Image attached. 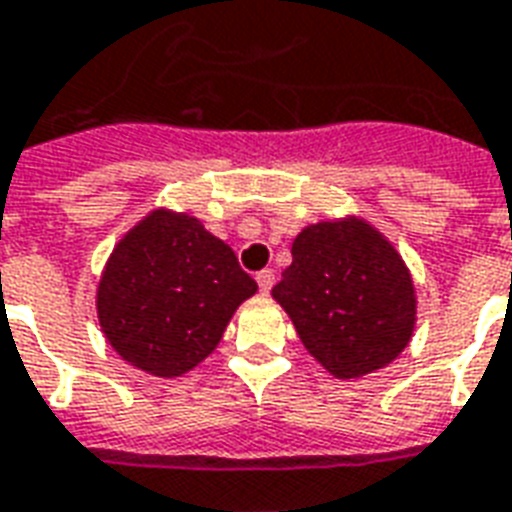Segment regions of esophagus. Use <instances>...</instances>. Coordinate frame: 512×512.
Masks as SVG:
<instances>
[{"instance_id": "esophagus-1", "label": "esophagus", "mask_w": 512, "mask_h": 512, "mask_svg": "<svg viewBox=\"0 0 512 512\" xmlns=\"http://www.w3.org/2000/svg\"><path fill=\"white\" fill-rule=\"evenodd\" d=\"M257 287L263 290V293H268L271 287H274V271L271 268H263V271H257Z\"/></svg>"}]
</instances>
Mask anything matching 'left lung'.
I'll return each mask as SVG.
<instances>
[{
	"label": "left lung",
	"instance_id": "left-lung-1",
	"mask_svg": "<svg viewBox=\"0 0 512 512\" xmlns=\"http://www.w3.org/2000/svg\"><path fill=\"white\" fill-rule=\"evenodd\" d=\"M301 342L339 380L377 372L410 344L415 287L399 252L361 219L317 222L271 290Z\"/></svg>",
	"mask_w": 512,
	"mask_h": 512
}]
</instances>
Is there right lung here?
<instances>
[{
    "instance_id": "obj_1",
    "label": "right lung",
    "mask_w": 512,
    "mask_h": 512,
    "mask_svg": "<svg viewBox=\"0 0 512 512\" xmlns=\"http://www.w3.org/2000/svg\"><path fill=\"white\" fill-rule=\"evenodd\" d=\"M257 282L236 252L187 214L154 211L113 249L97 290L105 339L157 377L198 366Z\"/></svg>"
}]
</instances>
